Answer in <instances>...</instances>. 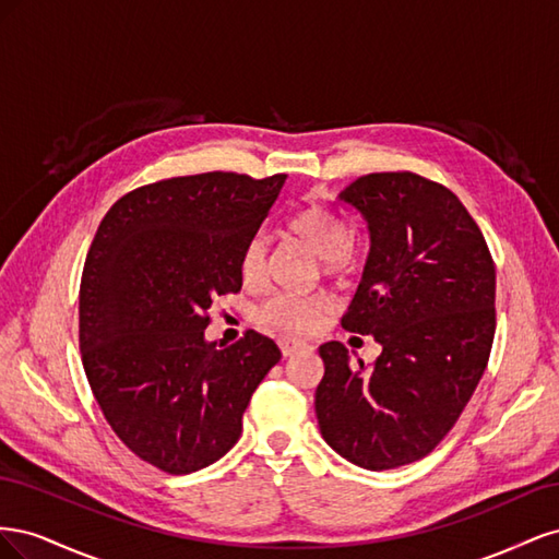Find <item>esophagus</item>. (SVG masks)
<instances>
[{
    "mask_svg": "<svg viewBox=\"0 0 559 559\" xmlns=\"http://www.w3.org/2000/svg\"><path fill=\"white\" fill-rule=\"evenodd\" d=\"M280 349H282L284 357H294V354L310 352L312 347L306 345V343H300V341H292V337H282V341H280Z\"/></svg>",
    "mask_w": 559,
    "mask_h": 559,
    "instance_id": "esophagus-1",
    "label": "esophagus"
}]
</instances>
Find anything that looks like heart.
<instances>
[{"label": "heart", "mask_w": 559, "mask_h": 559, "mask_svg": "<svg viewBox=\"0 0 559 559\" xmlns=\"http://www.w3.org/2000/svg\"><path fill=\"white\" fill-rule=\"evenodd\" d=\"M289 230L306 245L317 259L324 261L326 273H337L352 261L349 228L335 212L321 205H310L292 216ZM265 270V240L261 235L251 238L240 257V275L247 286H257ZM326 310V300L321 296H294L277 294L270 296L259 312L265 326L289 333H306L314 326L319 314Z\"/></svg>", "instance_id": "b5f03b06"}]
</instances>
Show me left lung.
<instances>
[{"mask_svg":"<svg viewBox=\"0 0 559 559\" xmlns=\"http://www.w3.org/2000/svg\"><path fill=\"white\" fill-rule=\"evenodd\" d=\"M337 202L370 238L343 329L373 335L382 354L366 370L343 343L321 345L314 411L337 454L386 471L427 456L476 392L497 326L495 263L460 198L419 175H366Z\"/></svg>","mask_w":559,"mask_h":559,"instance_id":"left-lung-1","label":"left lung"}]
</instances>
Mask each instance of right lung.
<instances>
[{
    "label": "right lung",
    "instance_id": "1",
    "mask_svg": "<svg viewBox=\"0 0 559 559\" xmlns=\"http://www.w3.org/2000/svg\"><path fill=\"white\" fill-rule=\"evenodd\" d=\"M286 175L175 177L130 191L99 224L83 265L79 345L116 436L183 476L238 443L242 415L282 352L247 331L224 347L205 329L212 298L242 289L240 257Z\"/></svg>",
    "mask_w": 559,
    "mask_h": 559
}]
</instances>
